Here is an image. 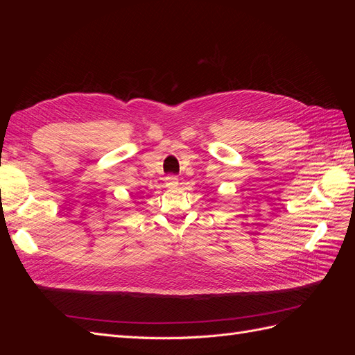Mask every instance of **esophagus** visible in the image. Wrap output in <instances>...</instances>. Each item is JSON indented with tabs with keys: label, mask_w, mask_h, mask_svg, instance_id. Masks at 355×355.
<instances>
[{
	"label": "esophagus",
	"mask_w": 355,
	"mask_h": 355,
	"mask_svg": "<svg viewBox=\"0 0 355 355\" xmlns=\"http://www.w3.org/2000/svg\"><path fill=\"white\" fill-rule=\"evenodd\" d=\"M178 185H179V179H178V176H175V175H168V176L166 178V187H167V188L173 189V188H178Z\"/></svg>",
	"instance_id": "34e87169"
}]
</instances>
